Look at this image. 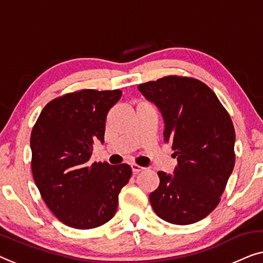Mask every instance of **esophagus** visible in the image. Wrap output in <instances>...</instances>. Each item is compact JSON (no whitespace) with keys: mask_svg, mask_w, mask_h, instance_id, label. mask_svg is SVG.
<instances>
[{"mask_svg":"<svg viewBox=\"0 0 263 263\" xmlns=\"http://www.w3.org/2000/svg\"><path fill=\"white\" fill-rule=\"evenodd\" d=\"M130 168H132L133 173H134V174L141 172V171H143V167H141V166H139V165H136V163H132V165H130Z\"/></svg>","mask_w":263,"mask_h":263,"instance_id":"34e87169","label":"esophagus"}]
</instances>
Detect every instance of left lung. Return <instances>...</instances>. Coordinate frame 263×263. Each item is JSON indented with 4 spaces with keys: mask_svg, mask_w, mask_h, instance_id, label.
<instances>
[{
    "mask_svg": "<svg viewBox=\"0 0 263 263\" xmlns=\"http://www.w3.org/2000/svg\"><path fill=\"white\" fill-rule=\"evenodd\" d=\"M138 87L161 112L163 139L178 161L173 174L158 172L152 208L168 223H196L218 205L233 173L234 124L214 91L198 79L167 76Z\"/></svg>",
    "mask_w": 263,
    "mask_h": 263,
    "instance_id": "1",
    "label": "left lung"
}]
</instances>
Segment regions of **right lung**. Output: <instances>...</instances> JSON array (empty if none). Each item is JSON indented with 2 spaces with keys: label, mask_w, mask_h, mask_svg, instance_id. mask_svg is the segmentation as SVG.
<instances>
[{
  "label": "right lung",
  "mask_w": 263,
  "mask_h": 263,
  "mask_svg": "<svg viewBox=\"0 0 263 263\" xmlns=\"http://www.w3.org/2000/svg\"><path fill=\"white\" fill-rule=\"evenodd\" d=\"M121 90H82L49 102L30 135L32 172L49 210L74 229H92L116 214L132 177L127 163H90L93 141L104 142L109 110Z\"/></svg>",
  "instance_id": "right-lung-1"
}]
</instances>
